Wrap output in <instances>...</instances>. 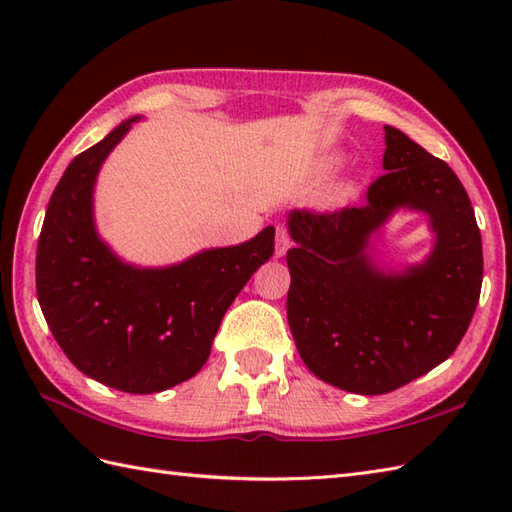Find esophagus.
Instances as JSON below:
<instances>
[{"instance_id":"1","label":"esophagus","mask_w":512,"mask_h":512,"mask_svg":"<svg viewBox=\"0 0 512 512\" xmlns=\"http://www.w3.org/2000/svg\"><path fill=\"white\" fill-rule=\"evenodd\" d=\"M290 235H288V228L284 224L277 226V242H275V255L277 257H284L290 248Z\"/></svg>"}]
</instances>
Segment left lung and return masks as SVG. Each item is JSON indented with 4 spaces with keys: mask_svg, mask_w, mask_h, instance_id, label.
Masks as SVG:
<instances>
[{
    "mask_svg": "<svg viewBox=\"0 0 512 512\" xmlns=\"http://www.w3.org/2000/svg\"><path fill=\"white\" fill-rule=\"evenodd\" d=\"M387 173L363 206L292 211L288 250L290 332L314 376L352 394H389L431 372L469 330L482 290V235L447 162L385 125ZM398 205L429 212L439 235L422 267L385 276L366 239Z\"/></svg>",
    "mask_w": 512,
    "mask_h": 512,
    "instance_id": "1",
    "label": "left lung"
}]
</instances>
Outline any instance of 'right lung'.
Masks as SVG:
<instances>
[{
	"instance_id": "right-lung-1",
	"label": "right lung",
	"mask_w": 512,
	"mask_h": 512,
	"mask_svg": "<svg viewBox=\"0 0 512 512\" xmlns=\"http://www.w3.org/2000/svg\"><path fill=\"white\" fill-rule=\"evenodd\" d=\"M136 118L81 151L54 189L37 246V297L76 369L127 394H154L195 376L224 312L275 253V228L184 264L140 270L94 231L92 189L101 162Z\"/></svg>"
}]
</instances>
